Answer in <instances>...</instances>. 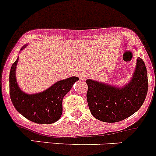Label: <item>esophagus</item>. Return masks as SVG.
I'll return each mask as SVG.
<instances>
[{"instance_id":"1","label":"esophagus","mask_w":156,"mask_h":156,"mask_svg":"<svg viewBox=\"0 0 156 156\" xmlns=\"http://www.w3.org/2000/svg\"><path fill=\"white\" fill-rule=\"evenodd\" d=\"M80 77L81 79H85L86 78V74L85 73H80Z\"/></svg>"}]
</instances>
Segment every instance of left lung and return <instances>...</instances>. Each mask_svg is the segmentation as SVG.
Returning <instances> with one entry per match:
<instances>
[{
    "mask_svg": "<svg viewBox=\"0 0 156 156\" xmlns=\"http://www.w3.org/2000/svg\"><path fill=\"white\" fill-rule=\"evenodd\" d=\"M86 83L90 112L95 118L105 122L122 121L137 112L148 92L147 70L139 57L131 80L124 87H116L90 79Z\"/></svg>",
    "mask_w": 156,
    "mask_h": 156,
    "instance_id": "1",
    "label": "left lung"
}]
</instances>
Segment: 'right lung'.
<instances>
[{
    "instance_id": "right-lung-1",
    "label": "right lung",
    "mask_w": 156,
    "mask_h": 156,
    "mask_svg": "<svg viewBox=\"0 0 156 156\" xmlns=\"http://www.w3.org/2000/svg\"><path fill=\"white\" fill-rule=\"evenodd\" d=\"M26 47L27 44L21 50ZM18 60L17 57L12 64L9 76L10 96L14 106L23 116L35 123L51 124L57 122L63 112V97L79 78L71 76L57 81L41 93L27 94L20 90L17 83L16 67Z\"/></svg>"
}]
</instances>
